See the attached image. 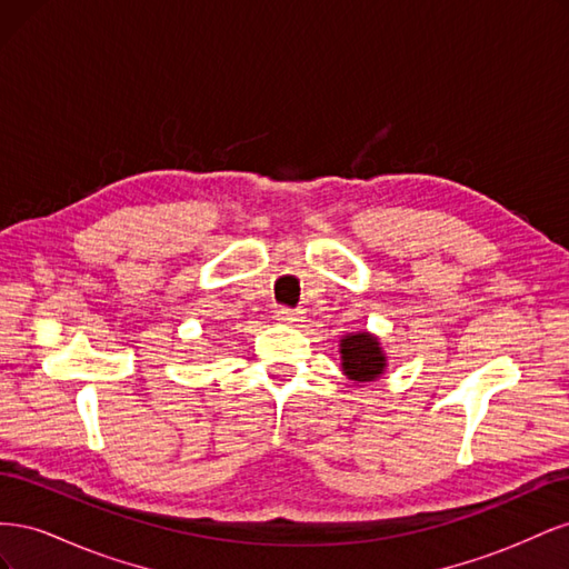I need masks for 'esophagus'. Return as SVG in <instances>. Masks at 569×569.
I'll return each mask as SVG.
<instances>
[{
	"mask_svg": "<svg viewBox=\"0 0 569 569\" xmlns=\"http://www.w3.org/2000/svg\"><path fill=\"white\" fill-rule=\"evenodd\" d=\"M301 318H303V313H301V311H295V308L280 306L278 311H274V320H280V322H284V325H299Z\"/></svg>",
	"mask_w": 569,
	"mask_h": 569,
	"instance_id": "1",
	"label": "esophagus"
}]
</instances>
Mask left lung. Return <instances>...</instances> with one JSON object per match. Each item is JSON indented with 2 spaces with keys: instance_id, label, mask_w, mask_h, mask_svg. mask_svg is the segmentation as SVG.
<instances>
[{
  "instance_id": "obj_1",
  "label": "left lung",
  "mask_w": 569,
  "mask_h": 569,
  "mask_svg": "<svg viewBox=\"0 0 569 569\" xmlns=\"http://www.w3.org/2000/svg\"><path fill=\"white\" fill-rule=\"evenodd\" d=\"M341 370L356 385L375 382L377 377L385 375L387 356L380 347V339L370 332L347 335L339 343Z\"/></svg>"
}]
</instances>
